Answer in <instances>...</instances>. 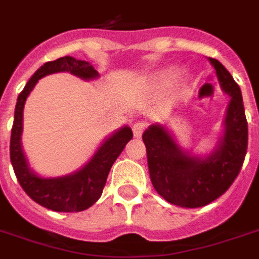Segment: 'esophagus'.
Masks as SVG:
<instances>
[{"label":"esophagus","mask_w":259,"mask_h":259,"mask_svg":"<svg viewBox=\"0 0 259 259\" xmlns=\"http://www.w3.org/2000/svg\"><path fill=\"white\" fill-rule=\"evenodd\" d=\"M146 127L145 122H137V123H134L133 125V134L134 137H141V134L144 133V130Z\"/></svg>","instance_id":"obj_1"}]
</instances>
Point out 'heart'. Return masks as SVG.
<instances>
[{
  "mask_svg": "<svg viewBox=\"0 0 259 259\" xmlns=\"http://www.w3.org/2000/svg\"><path fill=\"white\" fill-rule=\"evenodd\" d=\"M176 75L177 72L175 70L162 71V72H160V74L156 76V79H154V84L158 87L166 86V84H169V83L172 82L173 79L176 78Z\"/></svg>",
  "mask_w": 259,
  "mask_h": 259,
  "instance_id": "obj_1",
  "label": "heart"
}]
</instances>
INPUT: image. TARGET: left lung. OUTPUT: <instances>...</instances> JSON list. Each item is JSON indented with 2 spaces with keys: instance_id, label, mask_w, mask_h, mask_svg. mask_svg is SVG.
<instances>
[{
  "instance_id": "left-lung-1",
  "label": "left lung",
  "mask_w": 259,
  "mask_h": 259,
  "mask_svg": "<svg viewBox=\"0 0 259 259\" xmlns=\"http://www.w3.org/2000/svg\"><path fill=\"white\" fill-rule=\"evenodd\" d=\"M221 89L230 97L223 133L209 153L195 154L179 145L165 125L153 123L142 134L150 181L172 204L196 208L213 201L230 188L241 170L247 150V121L241 89L217 59L208 58Z\"/></svg>"
}]
</instances>
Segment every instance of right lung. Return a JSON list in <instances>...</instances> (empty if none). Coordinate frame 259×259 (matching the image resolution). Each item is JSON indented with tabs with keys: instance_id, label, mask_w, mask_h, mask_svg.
Masks as SVG:
<instances>
[{
	"instance_id": "obj_1",
	"label": "right lung",
	"mask_w": 259,
	"mask_h": 259,
	"mask_svg": "<svg viewBox=\"0 0 259 259\" xmlns=\"http://www.w3.org/2000/svg\"><path fill=\"white\" fill-rule=\"evenodd\" d=\"M56 72H70L82 80L99 78L93 64L72 56H64L42 64L32 75L17 98L10 136V161L18 183L32 200L56 212H79L91 207L101 197L114 161L126 144L133 138V133L126 125L115 130L103 140L89 161L72 173L58 177H44L34 172L21 145L24 106L38 80Z\"/></svg>"
}]
</instances>
